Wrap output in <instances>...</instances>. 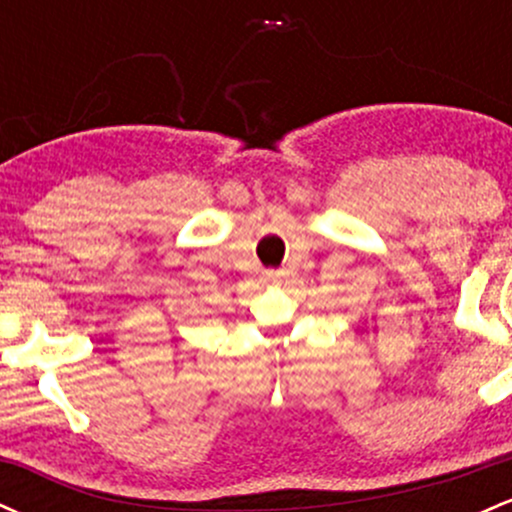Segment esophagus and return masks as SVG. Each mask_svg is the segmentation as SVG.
<instances>
[{"label":"esophagus","instance_id":"34e87169","mask_svg":"<svg viewBox=\"0 0 512 512\" xmlns=\"http://www.w3.org/2000/svg\"><path fill=\"white\" fill-rule=\"evenodd\" d=\"M264 279H267V281H279L281 279V272H267V274H264Z\"/></svg>","mask_w":512,"mask_h":512}]
</instances>
